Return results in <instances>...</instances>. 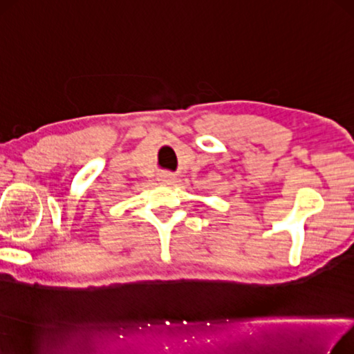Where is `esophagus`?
Instances as JSON below:
<instances>
[{
	"mask_svg": "<svg viewBox=\"0 0 354 354\" xmlns=\"http://www.w3.org/2000/svg\"><path fill=\"white\" fill-rule=\"evenodd\" d=\"M159 181L162 184H171L173 181H175V175H173L171 171H160Z\"/></svg>",
	"mask_w": 354,
	"mask_h": 354,
	"instance_id": "obj_1",
	"label": "esophagus"
}]
</instances>
